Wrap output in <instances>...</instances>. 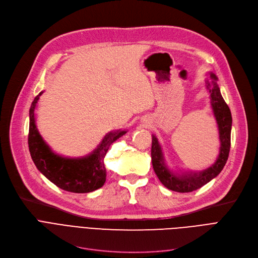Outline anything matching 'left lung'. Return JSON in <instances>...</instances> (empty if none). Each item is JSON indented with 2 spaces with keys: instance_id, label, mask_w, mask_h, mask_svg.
<instances>
[{
  "instance_id": "8db88e82",
  "label": "left lung",
  "mask_w": 258,
  "mask_h": 258,
  "mask_svg": "<svg viewBox=\"0 0 258 258\" xmlns=\"http://www.w3.org/2000/svg\"><path fill=\"white\" fill-rule=\"evenodd\" d=\"M209 81L206 80V88L210 94L211 107L218 123L219 134H220V155L216 159L215 163L209 168L200 171V172H183L175 173L171 171L165 164V160L163 153H162V147L153 135L152 142V161L153 167L157 174L160 182L163 184L166 188L170 189L172 191L177 192H191L201 188L202 186L206 185L212 179H214L224 168L226 162L228 160L230 145H231V126H232V116L230 108L225 102L220 88L216 84V77L213 73H210Z\"/></svg>"
}]
</instances>
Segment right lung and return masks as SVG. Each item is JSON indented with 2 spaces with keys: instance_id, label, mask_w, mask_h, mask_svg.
<instances>
[{
  "instance_id": "1",
  "label": "right lung",
  "mask_w": 258,
  "mask_h": 258,
  "mask_svg": "<svg viewBox=\"0 0 258 258\" xmlns=\"http://www.w3.org/2000/svg\"><path fill=\"white\" fill-rule=\"evenodd\" d=\"M43 92H40L34 98L29 111L28 144L36 168L53 184L69 192L87 194L102 187L106 179L103 159L110 145L126 134V131L118 130L106 134L97 148L86 157L67 158L59 156L51 151L35 124L34 110Z\"/></svg>"
}]
</instances>
